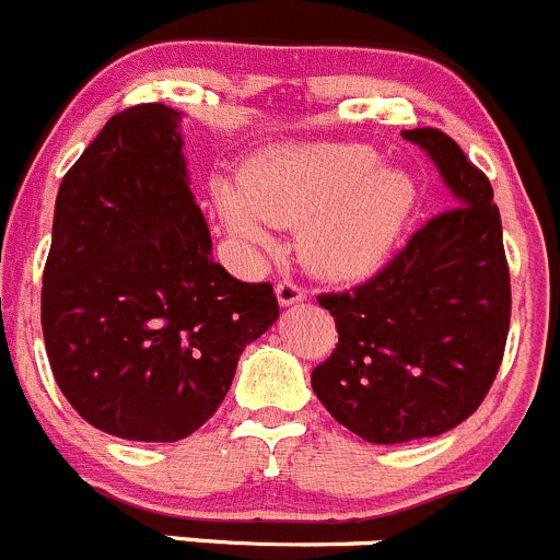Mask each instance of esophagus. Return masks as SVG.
<instances>
[{
	"label": "esophagus",
	"mask_w": 560,
	"mask_h": 560,
	"mask_svg": "<svg viewBox=\"0 0 560 560\" xmlns=\"http://www.w3.org/2000/svg\"><path fill=\"white\" fill-rule=\"evenodd\" d=\"M276 298H279L281 306H295V303L303 301V290L295 284V281L284 279L276 284Z\"/></svg>",
	"instance_id": "1"
}]
</instances>
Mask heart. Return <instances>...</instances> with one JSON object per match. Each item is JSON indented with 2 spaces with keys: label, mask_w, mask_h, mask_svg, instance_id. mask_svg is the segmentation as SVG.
I'll return each mask as SVG.
<instances>
[{
  "label": "heart",
  "mask_w": 560,
  "mask_h": 560,
  "mask_svg": "<svg viewBox=\"0 0 560 560\" xmlns=\"http://www.w3.org/2000/svg\"><path fill=\"white\" fill-rule=\"evenodd\" d=\"M416 205V180L399 166L380 164L366 144L276 148L243 175L241 191H221L232 235L268 248V224H301L298 257L330 281L374 273L396 248Z\"/></svg>",
  "instance_id": "heart-1"
}]
</instances>
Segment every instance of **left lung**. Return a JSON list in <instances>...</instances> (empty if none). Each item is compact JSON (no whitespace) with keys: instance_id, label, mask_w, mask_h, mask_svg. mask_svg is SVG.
I'll return each mask as SVG.
<instances>
[{"instance_id":"1","label":"left lung","mask_w":560,"mask_h":560,"mask_svg":"<svg viewBox=\"0 0 560 560\" xmlns=\"http://www.w3.org/2000/svg\"><path fill=\"white\" fill-rule=\"evenodd\" d=\"M457 208L435 215L366 284L319 295L339 345L312 372L325 410L369 443H410L463 424L506 347L512 287L492 186L452 136L401 130Z\"/></svg>"}]
</instances>
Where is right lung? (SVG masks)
<instances>
[{"label": "right lung", "instance_id": "1", "mask_svg": "<svg viewBox=\"0 0 560 560\" xmlns=\"http://www.w3.org/2000/svg\"><path fill=\"white\" fill-rule=\"evenodd\" d=\"M180 119L164 103L114 114L54 205L40 298L48 363L86 424L125 441L197 432L246 345L279 319L268 281H237L213 259Z\"/></svg>", "mask_w": 560, "mask_h": 560}]
</instances>
